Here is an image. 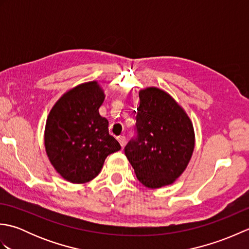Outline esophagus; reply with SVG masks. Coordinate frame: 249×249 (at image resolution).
I'll return each mask as SVG.
<instances>
[{"mask_svg":"<svg viewBox=\"0 0 249 249\" xmlns=\"http://www.w3.org/2000/svg\"><path fill=\"white\" fill-rule=\"evenodd\" d=\"M118 141L120 142V144H121L122 147L125 146V144H126V138H125V136H119V137H118Z\"/></svg>","mask_w":249,"mask_h":249,"instance_id":"34e87169","label":"esophagus"}]
</instances>
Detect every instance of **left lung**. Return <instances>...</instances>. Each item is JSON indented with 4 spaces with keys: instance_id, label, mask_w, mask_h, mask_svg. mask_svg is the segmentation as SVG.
<instances>
[{
    "instance_id": "8db88e82",
    "label": "left lung",
    "mask_w": 249,
    "mask_h": 249,
    "mask_svg": "<svg viewBox=\"0 0 249 249\" xmlns=\"http://www.w3.org/2000/svg\"><path fill=\"white\" fill-rule=\"evenodd\" d=\"M138 136L125 146L137 178L149 188L171 185L186 169L195 149L192 121L174 98L150 87L139 91Z\"/></svg>"
}]
</instances>
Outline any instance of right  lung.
Masks as SVG:
<instances>
[{"label": "right lung", "instance_id": "1", "mask_svg": "<svg viewBox=\"0 0 249 249\" xmlns=\"http://www.w3.org/2000/svg\"><path fill=\"white\" fill-rule=\"evenodd\" d=\"M105 93L97 81L81 83L60 97L47 118L45 147L51 165L73 184L92 181L109 154L121 150L99 114Z\"/></svg>", "mask_w": 249, "mask_h": 249}]
</instances>
